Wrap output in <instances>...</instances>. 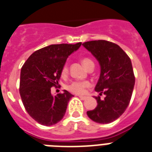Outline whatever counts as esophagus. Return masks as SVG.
I'll return each mask as SVG.
<instances>
[{
    "label": "esophagus",
    "mask_w": 152,
    "mask_h": 152,
    "mask_svg": "<svg viewBox=\"0 0 152 152\" xmlns=\"http://www.w3.org/2000/svg\"><path fill=\"white\" fill-rule=\"evenodd\" d=\"M78 96H79V98H80V99L82 100H85L86 99H87V97H86V96H83V95H78Z\"/></svg>",
    "instance_id": "obj_1"
}]
</instances>
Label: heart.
Returning a JSON list of instances; mask_svg holds the SVG:
<instances>
[{"label": "heart", "mask_w": 152, "mask_h": 152, "mask_svg": "<svg viewBox=\"0 0 152 152\" xmlns=\"http://www.w3.org/2000/svg\"><path fill=\"white\" fill-rule=\"evenodd\" d=\"M82 63L84 66L87 68L88 69H89L91 67L94 66V62H93L92 60H91L90 58L88 57H83L82 58ZM68 71H69V67H68V64H64L63 65L61 69V75L63 76H66L67 73H68ZM91 86V83L88 80H83V81H73L67 85V89L70 91V92H72L74 94H83L85 91L86 88H88V87Z\"/></svg>", "instance_id": "1"}]
</instances>
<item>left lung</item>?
I'll use <instances>...</instances> for the list:
<instances>
[{"mask_svg":"<svg viewBox=\"0 0 152 152\" xmlns=\"http://www.w3.org/2000/svg\"><path fill=\"white\" fill-rule=\"evenodd\" d=\"M83 46L90 51L101 66V73L95 90L105 95L104 99L95 97L98 105L88 111V116L100 124L113 122L122 115L131 100L135 76L129 57L117 44L106 41L86 42Z\"/></svg>","mask_w":152,"mask_h":152,"instance_id":"1","label":"left lung"}]
</instances>
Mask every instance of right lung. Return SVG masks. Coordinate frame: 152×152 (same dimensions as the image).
I'll list each match as a JSON object with an SVG mask.
<instances>
[{
    "mask_svg": "<svg viewBox=\"0 0 152 152\" xmlns=\"http://www.w3.org/2000/svg\"><path fill=\"white\" fill-rule=\"evenodd\" d=\"M81 44L46 46L33 53L22 66L20 97L28 114L39 124L55 125L64 116L68 102L73 95L64 91L53 96L51 88L57 87L67 58Z\"/></svg>",
    "mask_w": 152,
    "mask_h": 152,
    "instance_id": "right-lung-1",
    "label": "right lung"
}]
</instances>
